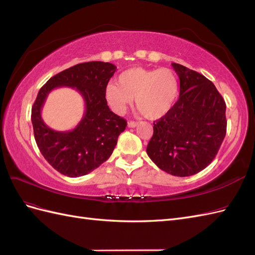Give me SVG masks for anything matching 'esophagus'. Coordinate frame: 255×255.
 I'll use <instances>...</instances> for the list:
<instances>
[{
    "label": "esophagus",
    "mask_w": 255,
    "mask_h": 255,
    "mask_svg": "<svg viewBox=\"0 0 255 255\" xmlns=\"http://www.w3.org/2000/svg\"><path fill=\"white\" fill-rule=\"evenodd\" d=\"M137 125H138V122H136V121H128V128H135V127H137Z\"/></svg>",
    "instance_id": "1"
}]
</instances>
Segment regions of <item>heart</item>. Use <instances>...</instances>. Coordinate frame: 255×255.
<instances>
[{"label": "heart", "mask_w": 255, "mask_h": 255, "mask_svg": "<svg viewBox=\"0 0 255 255\" xmlns=\"http://www.w3.org/2000/svg\"><path fill=\"white\" fill-rule=\"evenodd\" d=\"M179 90V80L170 69L132 68L119 75L118 84L107 85L105 98L117 114L125 113L135 99L137 111L143 117L155 120L172 109Z\"/></svg>", "instance_id": "obj_1"}]
</instances>
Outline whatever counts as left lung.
<instances>
[{
    "label": "left lung",
    "mask_w": 255,
    "mask_h": 255,
    "mask_svg": "<svg viewBox=\"0 0 255 255\" xmlns=\"http://www.w3.org/2000/svg\"><path fill=\"white\" fill-rule=\"evenodd\" d=\"M180 79V97L153 122L146 153L159 169L175 176L194 175L217 155L227 133L226 102L204 75L171 64Z\"/></svg>",
    "instance_id": "8db88e82"
}]
</instances>
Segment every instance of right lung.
<instances>
[{"mask_svg":"<svg viewBox=\"0 0 255 255\" xmlns=\"http://www.w3.org/2000/svg\"><path fill=\"white\" fill-rule=\"evenodd\" d=\"M117 67L103 61L75 65L54 75L38 92L32 107L36 143L48 163L61 174L78 177L94 171L110 158L126 129L127 120L114 114L105 98V89ZM61 86L76 88L85 101L84 117L75 129L57 132L41 118L47 95Z\"/></svg>","mask_w":255,"mask_h":255,"instance_id":"right-lung-1","label":"right lung"}]
</instances>
